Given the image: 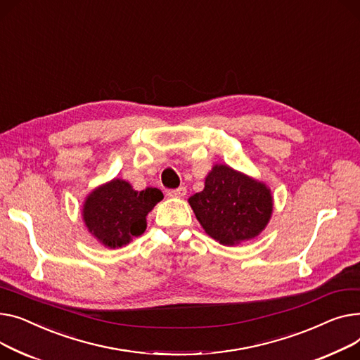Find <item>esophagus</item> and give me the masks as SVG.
Segmentation results:
<instances>
[{
	"instance_id": "obj_1",
	"label": "esophagus",
	"mask_w": 360,
	"mask_h": 360,
	"mask_svg": "<svg viewBox=\"0 0 360 360\" xmlns=\"http://www.w3.org/2000/svg\"><path fill=\"white\" fill-rule=\"evenodd\" d=\"M186 193H187V190H186L184 186H180L177 188L167 190V195L170 196V198H183V196H186Z\"/></svg>"
}]
</instances>
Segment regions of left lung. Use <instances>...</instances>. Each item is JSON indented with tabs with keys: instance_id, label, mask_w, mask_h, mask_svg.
<instances>
[{
	"instance_id": "8db88e82",
	"label": "left lung",
	"mask_w": 360,
	"mask_h": 360,
	"mask_svg": "<svg viewBox=\"0 0 360 360\" xmlns=\"http://www.w3.org/2000/svg\"><path fill=\"white\" fill-rule=\"evenodd\" d=\"M200 225L214 240L234 245L255 238L271 215L269 188L228 165H215L205 188L188 199Z\"/></svg>"
}]
</instances>
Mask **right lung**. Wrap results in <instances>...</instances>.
<instances>
[{"mask_svg":"<svg viewBox=\"0 0 360 360\" xmlns=\"http://www.w3.org/2000/svg\"><path fill=\"white\" fill-rule=\"evenodd\" d=\"M162 198L155 187L136 192L129 183L115 179L89 196L84 205V221L104 245L122 247L146 229L145 217Z\"/></svg>","mask_w":360,"mask_h":360,"instance_id":"obj_1","label":"right lung"}]
</instances>
